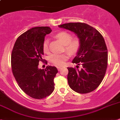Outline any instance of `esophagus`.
Listing matches in <instances>:
<instances>
[{"label":"esophagus","instance_id":"esophagus-1","mask_svg":"<svg viewBox=\"0 0 120 120\" xmlns=\"http://www.w3.org/2000/svg\"><path fill=\"white\" fill-rule=\"evenodd\" d=\"M57 68H58V71H61V67H57Z\"/></svg>","mask_w":120,"mask_h":120}]
</instances>
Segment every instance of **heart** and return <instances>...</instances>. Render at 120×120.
<instances>
[{"label":"heart","mask_w":120,"mask_h":120,"mask_svg":"<svg viewBox=\"0 0 120 120\" xmlns=\"http://www.w3.org/2000/svg\"><path fill=\"white\" fill-rule=\"evenodd\" d=\"M56 37L59 39L65 45V49L71 54H75L80 47V40L78 37L72 38V35L67 32L62 31L56 35ZM43 51L45 53H49V41L45 39L42 45ZM68 59L67 54H53L49 57V61L57 66H62Z\"/></svg>","instance_id":"heart-1"}]
</instances>
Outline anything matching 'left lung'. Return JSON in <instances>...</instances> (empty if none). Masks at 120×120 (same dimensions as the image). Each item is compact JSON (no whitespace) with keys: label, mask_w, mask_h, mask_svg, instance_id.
Listing matches in <instances>:
<instances>
[{"label":"left lung","mask_w":120,"mask_h":120,"mask_svg":"<svg viewBox=\"0 0 120 120\" xmlns=\"http://www.w3.org/2000/svg\"><path fill=\"white\" fill-rule=\"evenodd\" d=\"M71 30L80 40V47L72 63L82 65L81 70L67 67V80L74 91L88 93L99 86L104 77L108 61L106 44L99 32L91 26L82 22H69L59 26Z\"/></svg>","instance_id":"obj_1"}]
</instances>
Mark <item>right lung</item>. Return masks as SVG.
Segmentation results:
<instances>
[{"instance_id":"add662e5","label":"right lung","mask_w":120,"mask_h":120,"mask_svg":"<svg viewBox=\"0 0 120 120\" xmlns=\"http://www.w3.org/2000/svg\"><path fill=\"white\" fill-rule=\"evenodd\" d=\"M52 31L47 26L35 27L19 37L13 48L11 64L14 77L20 88L34 99H43L53 93L56 67L38 69L42 61L45 37Z\"/></svg>"}]
</instances>
